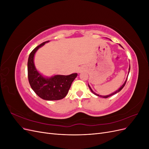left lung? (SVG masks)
Segmentation results:
<instances>
[{
    "label": "left lung",
    "mask_w": 149,
    "mask_h": 149,
    "mask_svg": "<svg viewBox=\"0 0 149 149\" xmlns=\"http://www.w3.org/2000/svg\"><path fill=\"white\" fill-rule=\"evenodd\" d=\"M120 46H121L120 45ZM129 71H130V66H129ZM128 75H129V74H128ZM127 78L126 79V80H125V81L124 82V83L122 85V86L118 89V90H117L116 91H115V92H114L113 93H112V94H109V95H107V96H101V95H99V94H96V93H94L93 90H92V89L91 88V87L89 86V84H88V86H89V89H90V90H91V92L93 93V94H95V95H96V96H100V97H103V98H107V97H110V96H112V95H114V94H116V93H119L120 91H121V89H123L124 87V86H125V83H126V81H127Z\"/></svg>",
    "instance_id": "left-lung-1"
}]
</instances>
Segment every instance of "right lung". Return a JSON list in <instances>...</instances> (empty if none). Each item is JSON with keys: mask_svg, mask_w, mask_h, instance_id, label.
<instances>
[{"mask_svg": "<svg viewBox=\"0 0 149 149\" xmlns=\"http://www.w3.org/2000/svg\"><path fill=\"white\" fill-rule=\"evenodd\" d=\"M48 42L41 43L30 54L27 64L29 81L31 89L43 100H60L66 96L72 83L78 74L73 73L67 76L57 74L50 78H45L39 73L34 65L35 54L39 48Z\"/></svg>", "mask_w": 149, "mask_h": 149, "instance_id": "1", "label": "right lung"}]
</instances>
